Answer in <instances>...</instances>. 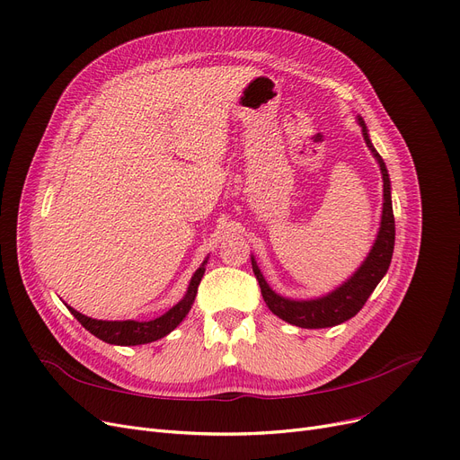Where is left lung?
I'll return each instance as SVG.
<instances>
[{"mask_svg":"<svg viewBox=\"0 0 460 460\" xmlns=\"http://www.w3.org/2000/svg\"><path fill=\"white\" fill-rule=\"evenodd\" d=\"M360 120L362 126V136L366 145L370 146V151L374 153L381 175H383V217H381V228L377 234V240L374 243V249L370 251L368 259L364 261V264L357 270L351 279L343 283L340 288L334 292L326 294L323 298L317 300H288L275 294L266 279L262 278V273L256 266L252 259V271L256 275V281L261 285L262 298L266 305L273 315H278L279 319L296 324L300 328H326V326H336L340 323H345L347 319L355 317L366 300L370 298V294L377 287V283L383 279V275L387 273L393 259V251H394V213H393V204H391V181L387 168H385V162L379 156V153L374 149V145L368 137V132H366L364 120Z\"/></svg>","mask_w":460,"mask_h":460,"instance_id":"1","label":"left lung"}]
</instances>
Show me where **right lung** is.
<instances>
[{"label": "right lung", "mask_w": 460, "mask_h": 460, "mask_svg": "<svg viewBox=\"0 0 460 460\" xmlns=\"http://www.w3.org/2000/svg\"><path fill=\"white\" fill-rule=\"evenodd\" d=\"M204 264H201V268L196 270L194 278L189 285L187 296L155 321H146V323H139V321H96V319H90V317L79 314L77 309H73L69 305H67V309L71 311V315L75 317L88 330L90 334H94L96 338L103 340L105 343H111V345L151 343V341H156L166 334H170L172 330L177 328V324L187 317V314L190 311V305L196 298L198 285H199L201 278H204V271H206Z\"/></svg>", "instance_id": "right-lung-1"}]
</instances>
